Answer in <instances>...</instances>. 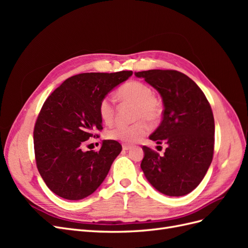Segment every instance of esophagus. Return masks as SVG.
<instances>
[{"instance_id":"obj_1","label":"esophagus","mask_w":248,"mask_h":248,"mask_svg":"<svg viewBox=\"0 0 248 248\" xmlns=\"http://www.w3.org/2000/svg\"><path fill=\"white\" fill-rule=\"evenodd\" d=\"M122 148H123V150H125V151H127V150H130L132 147L129 145H123Z\"/></svg>"}]
</instances>
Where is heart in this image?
<instances>
[{"label":"heart","mask_w":248,"mask_h":248,"mask_svg":"<svg viewBox=\"0 0 248 248\" xmlns=\"http://www.w3.org/2000/svg\"><path fill=\"white\" fill-rule=\"evenodd\" d=\"M118 95L123 101L136 104L133 119L137 122L130 125L117 124L110 127L106 136L108 140H118L127 144L140 141L150 130L147 121L154 123L161 114L160 103L153 96L152 89L141 81L131 80L126 82L119 89ZM98 111L101 119L107 124L111 123L115 116L114 102L109 96H106L100 100Z\"/></svg>","instance_id":"1"}]
</instances>
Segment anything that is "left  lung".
Listing matches in <instances>:
<instances>
[{"label": "left lung", "mask_w": 248, "mask_h": 248, "mask_svg": "<svg viewBox=\"0 0 248 248\" xmlns=\"http://www.w3.org/2000/svg\"><path fill=\"white\" fill-rule=\"evenodd\" d=\"M158 92L163 102L162 121L150 140L166 142L162 156L144 146L140 168L156 190L170 197L191 192L204 179L214 151V118L200 87L176 70L134 72Z\"/></svg>", "instance_id": "left-lung-1"}]
</instances>
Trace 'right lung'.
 <instances>
[{
    "instance_id": "obj_1",
    "label": "right lung",
    "mask_w": 248,
    "mask_h": 248,
    "mask_svg": "<svg viewBox=\"0 0 248 248\" xmlns=\"http://www.w3.org/2000/svg\"><path fill=\"white\" fill-rule=\"evenodd\" d=\"M131 76L132 71L80 73L44 102L34 128L35 158L43 181L57 196L85 199L108 176L122 146L111 140H102L97 152L82 151L81 146L102 129L100 100Z\"/></svg>"
}]
</instances>
